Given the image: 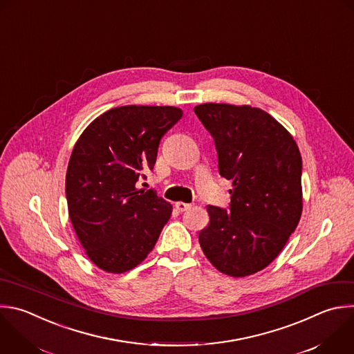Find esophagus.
<instances>
[{
	"label": "esophagus",
	"instance_id": "obj_1",
	"mask_svg": "<svg viewBox=\"0 0 354 354\" xmlns=\"http://www.w3.org/2000/svg\"><path fill=\"white\" fill-rule=\"evenodd\" d=\"M175 208H176L179 212H183V211H187L189 208H192V204L182 203V201H176V203H175Z\"/></svg>",
	"mask_w": 354,
	"mask_h": 354
}]
</instances>
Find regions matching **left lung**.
I'll return each mask as SVG.
<instances>
[{"instance_id":"left-lung-1","label":"left lung","mask_w":354,"mask_h":354,"mask_svg":"<svg viewBox=\"0 0 354 354\" xmlns=\"http://www.w3.org/2000/svg\"><path fill=\"white\" fill-rule=\"evenodd\" d=\"M194 112L211 133L219 174L232 180L229 211L207 205L198 242L208 261L233 278L268 267L303 211L301 156L293 136L268 112L205 102Z\"/></svg>"}]
</instances>
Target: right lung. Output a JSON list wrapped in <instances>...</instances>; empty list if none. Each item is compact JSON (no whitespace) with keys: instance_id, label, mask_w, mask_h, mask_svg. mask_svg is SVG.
I'll return each instance as SVG.
<instances>
[{"instance_id":"add662e5","label":"right lung","mask_w":354,"mask_h":354,"mask_svg":"<svg viewBox=\"0 0 354 354\" xmlns=\"http://www.w3.org/2000/svg\"><path fill=\"white\" fill-rule=\"evenodd\" d=\"M180 108L125 105L97 116L77 139L66 171L68 212L87 257L100 270L124 274L154 249L172 205L138 187L153 171L162 136Z\"/></svg>"}]
</instances>
